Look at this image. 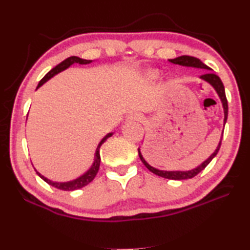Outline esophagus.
Masks as SVG:
<instances>
[{
  "instance_id": "34e87169",
  "label": "esophagus",
  "mask_w": 250,
  "mask_h": 250,
  "mask_svg": "<svg viewBox=\"0 0 250 250\" xmlns=\"http://www.w3.org/2000/svg\"><path fill=\"white\" fill-rule=\"evenodd\" d=\"M142 120V115L139 112H131L130 115L126 117V121L130 122V124H132V122H138Z\"/></svg>"
}]
</instances>
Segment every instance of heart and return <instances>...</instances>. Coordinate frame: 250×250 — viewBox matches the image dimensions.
Returning a JSON list of instances; mask_svg holds the SVG:
<instances>
[{
  "label": "heart",
  "instance_id": "1",
  "mask_svg": "<svg viewBox=\"0 0 250 250\" xmlns=\"http://www.w3.org/2000/svg\"><path fill=\"white\" fill-rule=\"evenodd\" d=\"M158 76H160V71L157 70H147L146 73H145V78H146L148 81H155L158 79Z\"/></svg>",
  "mask_w": 250,
  "mask_h": 250
}]
</instances>
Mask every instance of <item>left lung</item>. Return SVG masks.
<instances>
[{"mask_svg": "<svg viewBox=\"0 0 250 250\" xmlns=\"http://www.w3.org/2000/svg\"><path fill=\"white\" fill-rule=\"evenodd\" d=\"M171 63H174V64H179V65H183V66H188V67H196V69H203V70H207V71H211L212 69H210L208 65L204 64V63L199 60V59L194 58V57H190V56H181L178 58H175V59H171L169 60ZM200 79L206 81L207 83L210 84L213 88L215 89V92L219 95V97L221 99V103H222V106H223V110H224V125L226 124V120H228V113H229V106H228V99H226L225 96V89H224V85L222 83L221 79L219 76L215 75L214 73H211V72H208V73L203 74L200 76ZM222 138H223V133H222ZM222 138L219 142V145H217L215 151L213 152L210 157L208 158V160L204 161L203 163H201L200 165L196 168H193L191 170H161V169H157L155 167H153L148 164V163L144 160V157L142 155V153H141L140 148H139V156L141 158V161H142L143 164L145 165V167L149 170L152 171L153 174H155L157 176H161L163 178H167V179H172V180H184V179H189V178H192V177L197 176L199 172L202 171L206 167L210 164V162L213 160L216 156L217 152H219V149L221 147V142H222Z\"/></svg>", "mask_w": 250, "mask_h": 250, "instance_id": "8db88e82", "label": "left lung"}]
</instances>
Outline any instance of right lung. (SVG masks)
<instances>
[{
  "label": "right lung",
  "instance_id": "1",
  "mask_svg": "<svg viewBox=\"0 0 250 250\" xmlns=\"http://www.w3.org/2000/svg\"><path fill=\"white\" fill-rule=\"evenodd\" d=\"M92 60H84V59H81L79 57H70L65 59L64 61H62L61 63H59L57 66H54L51 71H49L48 73L43 76V79L39 82V84L37 86L38 89L40 86H42L44 83H46L47 81H49L51 78H53L54 75H57L58 73H60V72L66 70L67 67H70L72 64H74V63H79V64H89V63H92ZM113 133H108L106 137H104L103 140L99 142V144L97 145V148H96V152H95V157H94V163L93 165L90 166V168L84 172L83 175L78 177L76 179L73 180H70V181H65V183H58V181H52L48 179L47 177L42 176L40 172L35 168L36 172H37V175L42 178V180L46 181L47 184H49L50 186H52L54 188H58L60 190H64V191H72V190H76V189H80V188H83L85 186H87L90 181H93V179L95 178V176L97 175L98 169H99V165H101V154H99V148H101L102 144L105 142V141L110 138Z\"/></svg>",
  "mask_w": 250,
  "mask_h": 250
}]
</instances>
